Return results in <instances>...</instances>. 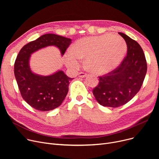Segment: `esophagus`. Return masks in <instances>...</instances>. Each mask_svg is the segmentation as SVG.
<instances>
[{"instance_id": "1", "label": "esophagus", "mask_w": 159, "mask_h": 159, "mask_svg": "<svg viewBox=\"0 0 159 159\" xmlns=\"http://www.w3.org/2000/svg\"><path fill=\"white\" fill-rule=\"evenodd\" d=\"M86 76H87V74L85 73L80 72L79 73V77L80 78H84V77H86Z\"/></svg>"}]
</instances>
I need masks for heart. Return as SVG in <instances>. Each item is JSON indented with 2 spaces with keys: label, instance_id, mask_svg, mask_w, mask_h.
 I'll use <instances>...</instances> for the list:
<instances>
[{
  "label": "heart",
  "instance_id": "b5f03b06",
  "mask_svg": "<svg viewBox=\"0 0 159 159\" xmlns=\"http://www.w3.org/2000/svg\"><path fill=\"white\" fill-rule=\"evenodd\" d=\"M127 50L126 42L120 36L105 34L77 40L65 57V64L75 70L84 59L86 68L96 75H105L117 68Z\"/></svg>",
  "mask_w": 159,
  "mask_h": 159
}]
</instances>
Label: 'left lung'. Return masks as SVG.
Wrapping results in <instances>:
<instances>
[{"label":"left lung","mask_w":159,"mask_h":159,"mask_svg":"<svg viewBox=\"0 0 159 159\" xmlns=\"http://www.w3.org/2000/svg\"><path fill=\"white\" fill-rule=\"evenodd\" d=\"M127 55L118 68L99 77L98 84L93 89L96 101L103 106L116 107L128 102L139 92L147 72V63L143 49L137 42L123 33Z\"/></svg>","instance_id":"obj_1"}]
</instances>
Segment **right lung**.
I'll return each instance as SVG.
<instances>
[{"mask_svg": "<svg viewBox=\"0 0 159 159\" xmlns=\"http://www.w3.org/2000/svg\"><path fill=\"white\" fill-rule=\"evenodd\" d=\"M71 43V39L48 33L30 42L20 50L14 64L15 77L22 97L35 110L48 111L61 106L73 79L62 70L48 76L33 73L30 67L31 55L40 49L54 46L59 49L62 56Z\"/></svg>", "mask_w": 159, "mask_h": 159, "instance_id": "obj_1", "label": "right lung"}]
</instances>
